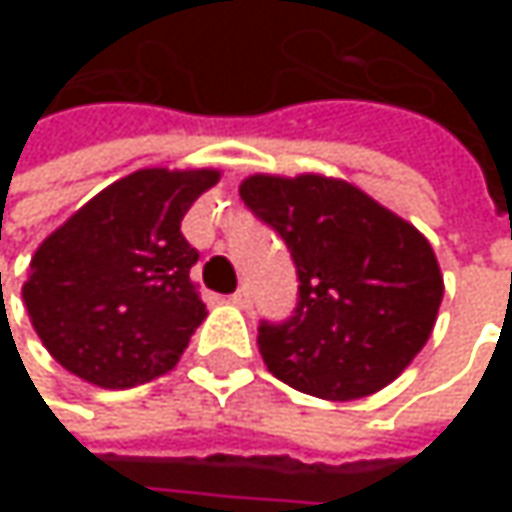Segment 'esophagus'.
I'll list each match as a JSON object with an SVG mask.
<instances>
[{
    "label": "esophagus",
    "mask_w": 512,
    "mask_h": 512,
    "mask_svg": "<svg viewBox=\"0 0 512 512\" xmlns=\"http://www.w3.org/2000/svg\"><path fill=\"white\" fill-rule=\"evenodd\" d=\"M228 302H231V305H237V308H249V302H252V293H249V287H240L234 296H228Z\"/></svg>",
    "instance_id": "1"
}]
</instances>
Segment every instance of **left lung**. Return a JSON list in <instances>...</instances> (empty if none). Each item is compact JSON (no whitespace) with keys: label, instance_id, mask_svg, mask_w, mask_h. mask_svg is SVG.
Returning a JSON list of instances; mask_svg holds the SVG:
<instances>
[{"label":"left lung","instance_id":"8db88e82","mask_svg":"<svg viewBox=\"0 0 512 512\" xmlns=\"http://www.w3.org/2000/svg\"><path fill=\"white\" fill-rule=\"evenodd\" d=\"M240 195L299 272L296 314L257 329L269 373L335 403L391 385L430 341L445 296L430 240L356 183L317 171L249 174Z\"/></svg>","mask_w":512,"mask_h":512}]
</instances>
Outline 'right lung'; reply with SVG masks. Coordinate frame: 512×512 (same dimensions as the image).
Returning a JSON list of instances; mask_svg holds the SVG:
<instances>
[{
    "label": "right lung",
    "mask_w": 512,
    "mask_h": 512,
    "mask_svg": "<svg viewBox=\"0 0 512 512\" xmlns=\"http://www.w3.org/2000/svg\"><path fill=\"white\" fill-rule=\"evenodd\" d=\"M219 177V168H139L35 249L23 305L67 373L118 391L174 370L207 317L189 278L198 252L180 222Z\"/></svg>",
    "instance_id": "add662e5"
}]
</instances>
